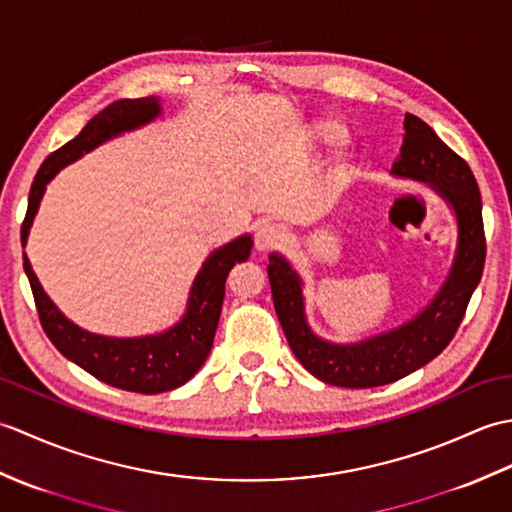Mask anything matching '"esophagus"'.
<instances>
[{"label":"esophagus","instance_id":"esophagus-1","mask_svg":"<svg viewBox=\"0 0 512 512\" xmlns=\"http://www.w3.org/2000/svg\"><path fill=\"white\" fill-rule=\"evenodd\" d=\"M281 239H284L281 228L273 222H264L255 233V248L259 250V253H266V250L277 248L281 244Z\"/></svg>","mask_w":512,"mask_h":512}]
</instances>
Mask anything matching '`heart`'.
I'll return each instance as SVG.
<instances>
[{
	"label": "heart",
	"mask_w": 512,
	"mask_h": 512,
	"mask_svg": "<svg viewBox=\"0 0 512 512\" xmlns=\"http://www.w3.org/2000/svg\"><path fill=\"white\" fill-rule=\"evenodd\" d=\"M347 138H350V132H347L345 123L334 116H325L312 125V140L319 147L339 149L347 143Z\"/></svg>",
	"instance_id": "1"
}]
</instances>
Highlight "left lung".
Listing matches in <instances>:
<instances>
[{"mask_svg": "<svg viewBox=\"0 0 512 512\" xmlns=\"http://www.w3.org/2000/svg\"><path fill=\"white\" fill-rule=\"evenodd\" d=\"M391 176L427 184L447 202L458 222V246L447 279L436 297L407 323L356 343L321 339L306 319L303 279L284 255L268 257L275 312L290 350L314 378L328 385L350 389L387 385L433 361L458 332L482 279L486 239L482 195L473 171L418 116L405 114V138Z\"/></svg>", "mask_w": 512, "mask_h": 512, "instance_id": "8db88e82", "label": "left lung"}]
</instances>
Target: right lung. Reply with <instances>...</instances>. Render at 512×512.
Instances as JSON below:
<instances>
[{
	"label": "right lung",
	"instance_id": "obj_1",
	"mask_svg": "<svg viewBox=\"0 0 512 512\" xmlns=\"http://www.w3.org/2000/svg\"><path fill=\"white\" fill-rule=\"evenodd\" d=\"M160 114L162 105L156 96L114 101L96 114L79 136L43 160L30 187L26 220L21 224V246L28 242L30 226L35 222L48 182L63 167L90 154L107 140L156 121ZM250 248H253V237L248 233L215 248L193 279L187 310L180 321L165 332L147 336H105L79 328L41 288L26 253L24 270L35 295L43 330L65 358L112 387L136 391V394H160V391L184 385L204 365L213 347L217 321H220L228 270L239 262H246Z\"/></svg>",
	"mask_w": 512,
	"mask_h": 512
}]
</instances>
